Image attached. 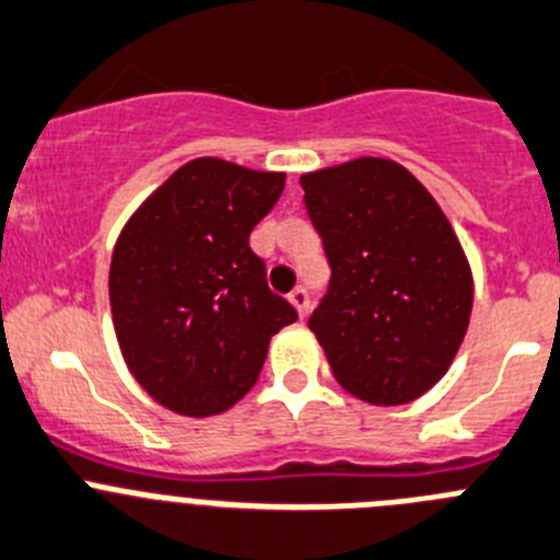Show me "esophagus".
<instances>
[{"label":"esophagus","instance_id":"obj_1","mask_svg":"<svg viewBox=\"0 0 560 560\" xmlns=\"http://www.w3.org/2000/svg\"><path fill=\"white\" fill-rule=\"evenodd\" d=\"M289 302L296 307V313H300V316L305 318L307 305H311V296H307V291H305V289H294V291H291V294H289Z\"/></svg>","mask_w":560,"mask_h":560}]
</instances>
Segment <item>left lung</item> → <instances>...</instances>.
<instances>
[{
	"label": "left lung",
	"mask_w": 560,
	"mask_h": 560,
	"mask_svg": "<svg viewBox=\"0 0 560 560\" xmlns=\"http://www.w3.org/2000/svg\"><path fill=\"white\" fill-rule=\"evenodd\" d=\"M300 184L332 269L307 324L335 380L376 407L415 401L470 324L472 271L448 217L393 159H351Z\"/></svg>",
	"instance_id": "left-lung-1"
}]
</instances>
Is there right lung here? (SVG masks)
<instances>
[{
  "mask_svg": "<svg viewBox=\"0 0 560 560\" xmlns=\"http://www.w3.org/2000/svg\"><path fill=\"white\" fill-rule=\"evenodd\" d=\"M285 173L191 159L131 214L109 266L117 343L142 390L189 418L231 409L296 311L271 294L249 233Z\"/></svg>",
  "mask_w": 560,
  "mask_h": 560,
  "instance_id": "obj_1",
  "label": "right lung"
}]
</instances>
